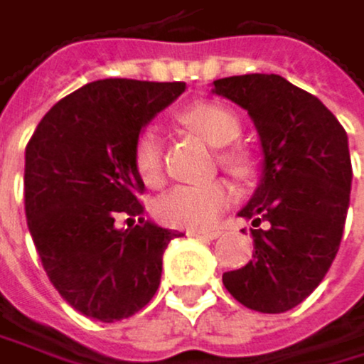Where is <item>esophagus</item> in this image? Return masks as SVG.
<instances>
[{
	"mask_svg": "<svg viewBox=\"0 0 364 364\" xmlns=\"http://www.w3.org/2000/svg\"><path fill=\"white\" fill-rule=\"evenodd\" d=\"M188 235L192 237H205V240H214V237L220 235V231H205V229H190Z\"/></svg>",
	"mask_w": 364,
	"mask_h": 364,
	"instance_id": "esophagus-1",
	"label": "esophagus"
}]
</instances>
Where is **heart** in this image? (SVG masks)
Listing matches in <instances>:
<instances>
[{
	"label": "heart",
	"mask_w": 364,
	"mask_h": 364,
	"mask_svg": "<svg viewBox=\"0 0 364 364\" xmlns=\"http://www.w3.org/2000/svg\"><path fill=\"white\" fill-rule=\"evenodd\" d=\"M181 122L190 131L200 135L207 144L216 148L233 144L242 133L237 115L216 102H196L181 113ZM135 170L146 186H159L164 176V150L157 129H144L133 148ZM218 161L233 174L245 176L251 168L249 157L242 150L225 148L218 152ZM233 196L231 186L225 178H212L205 183L174 186L161 194L155 203V214L161 223L183 229H207L216 223L223 209Z\"/></svg>",
	"instance_id": "1"
}]
</instances>
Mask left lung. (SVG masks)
Listing matches in <instances>:
<instances>
[{
  "mask_svg": "<svg viewBox=\"0 0 364 364\" xmlns=\"http://www.w3.org/2000/svg\"><path fill=\"white\" fill-rule=\"evenodd\" d=\"M212 91L251 115L264 155L259 186L237 212L253 220L255 253L223 284L251 310L286 312L321 284L338 253L352 190L347 133L318 97L277 74L220 78Z\"/></svg>",
  "mask_w": 364,
  "mask_h": 364,
  "instance_id": "8db88e82",
  "label": "left lung"
}]
</instances>
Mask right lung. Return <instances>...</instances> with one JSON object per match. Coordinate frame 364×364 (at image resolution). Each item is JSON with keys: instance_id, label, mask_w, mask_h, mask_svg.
<instances>
[{"instance_id": "obj_1", "label": "right lung", "mask_w": 364, "mask_h": 364, "mask_svg": "<svg viewBox=\"0 0 364 364\" xmlns=\"http://www.w3.org/2000/svg\"><path fill=\"white\" fill-rule=\"evenodd\" d=\"M186 82L95 80L58 100L26 146V218L60 297L113 323L139 312L159 288L174 229L144 220L133 148L146 124ZM129 215L135 225L117 230Z\"/></svg>"}]
</instances>
